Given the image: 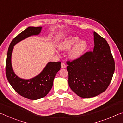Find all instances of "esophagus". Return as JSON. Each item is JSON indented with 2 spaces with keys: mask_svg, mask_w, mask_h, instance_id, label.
Segmentation results:
<instances>
[{
  "mask_svg": "<svg viewBox=\"0 0 123 123\" xmlns=\"http://www.w3.org/2000/svg\"><path fill=\"white\" fill-rule=\"evenodd\" d=\"M66 67H67L66 64L64 63H63V62H62V63H61V68H66Z\"/></svg>",
  "mask_w": 123,
  "mask_h": 123,
  "instance_id": "obj_1",
  "label": "esophagus"
}]
</instances>
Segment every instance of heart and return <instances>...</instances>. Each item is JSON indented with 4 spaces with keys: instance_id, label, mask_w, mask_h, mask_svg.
Segmentation results:
<instances>
[{
    "instance_id": "obj_1",
    "label": "heart",
    "mask_w": 123,
    "mask_h": 123,
    "mask_svg": "<svg viewBox=\"0 0 123 123\" xmlns=\"http://www.w3.org/2000/svg\"><path fill=\"white\" fill-rule=\"evenodd\" d=\"M79 40L78 37H69L60 42L57 45V48L60 50L66 51L77 42L69 51V56L71 59H78L84 54L87 48L86 41Z\"/></svg>"
}]
</instances>
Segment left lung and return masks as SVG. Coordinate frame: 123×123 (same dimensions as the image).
<instances>
[{"label": "left lung", "instance_id": "left-lung-1", "mask_svg": "<svg viewBox=\"0 0 123 123\" xmlns=\"http://www.w3.org/2000/svg\"><path fill=\"white\" fill-rule=\"evenodd\" d=\"M93 35V51L67 61L70 88L84 98L94 97L105 92L115 69L114 60L107 41L95 31Z\"/></svg>", "mask_w": 123, "mask_h": 123}]
</instances>
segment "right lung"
Segmentation results:
<instances>
[{"label": "right lung", "mask_w": 123, "mask_h": 123, "mask_svg": "<svg viewBox=\"0 0 123 123\" xmlns=\"http://www.w3.org/2000/svg\"><path fill=\"white\" fill-rule=\"evenodd\" d=\"M42 27H28L20 33L10 43L6 62V75L9 82L16 92L30 100L39 99L46 96L51 90L54 79L61 68V62L48 63L40 74L32 79L19 78L14 73L11 64V55L13 46L20 41L32 35H38Z\"/></svg>", "instance_id": "1"}]
</instances>
